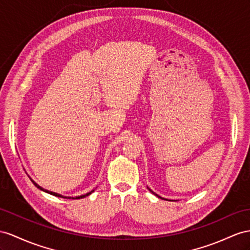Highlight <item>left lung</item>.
I'll return each mask as SVG.
<instances>
[{
	"instance_id": "1",
	"label": "left lung",
	"mask_w": 250,
	"mask_h": 250,
	"mask_svg": "<svg viewBox=\"0 0 250 250\" xmlns=\"http://www.w3.org/2000/svg\"><path fill=\"white\" fill-rule=\"evenodd\" d=\"M149 190H150V189H149ZM150 191H151V192H152V193H153V194H155V193H154V192H153V191H152V190H150ZM155 195H156V196H158V195H157V194H155ZM158 197H161V196H158ZM161 198H163V197H161ZM163 200H164V198H163Z\"/></svg>"
}]
</instances>
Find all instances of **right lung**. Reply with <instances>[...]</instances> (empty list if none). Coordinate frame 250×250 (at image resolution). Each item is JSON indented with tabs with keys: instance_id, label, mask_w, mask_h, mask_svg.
<instances>
[{
	"instance_id": "obj_1",
	"label": "right lung",
	"mask_w": 250,
	"mask_h": 250,
	"mask_svg": "<svg viewBox=\"0 0 250 250\" xmlns=\"http://www.w3.org/2000/svg\"><path fill=\"white\" fill-rule=\"evenodd\" d=\"M31 182H33L34 183V185H35V186L37 187V188H39L40 190H42V191H45V192H47V193H49V194H52V195H55V196H59V197H63V198H65V196H62V195H60V194H58V193H55V192H52V191H48V190H45V189H43V188H41L40 186H39V185H37L34 181H31ZM93 192V191H92ZM92 192H89V193H86V194H84V195H81V196H77L76 198H83V197H85V196H87V195H89V194H91L92 193ZM67 198V197H66ZM69 198H72V197H69ZM74 198V197H73Z\"/></svg>"
}]
</instances>
